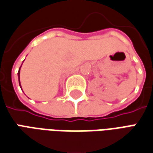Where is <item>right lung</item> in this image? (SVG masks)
Masks as SVG:
<instances>
[{"label": "right lung", "instance_id": "1", "mask_svg": "<svg viewBox=\"0 0 153 153\" xmlns=\"http://www.w3.org/2000/svg\"><path fill=\"white\" fill-rule=\"evenodd\" d=\"M20 69H21V67H20ZM20 69L18 71V78H19V85H20V87L22 88V86H21V82H20Z\"/></svg>", "mask_w": 153, "mask_h": 153}]
</instances>
